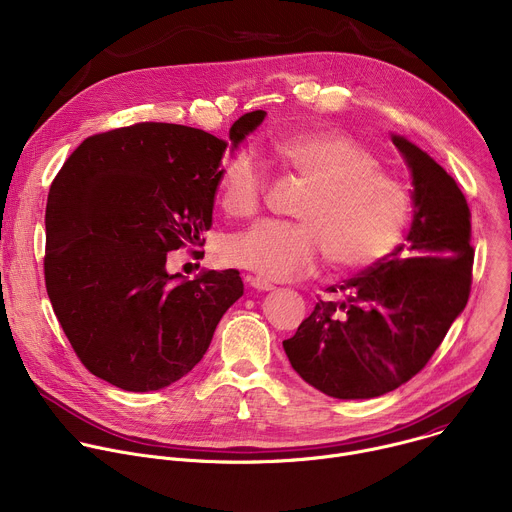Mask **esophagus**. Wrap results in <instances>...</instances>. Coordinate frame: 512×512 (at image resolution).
<instances>
[{"label": "esophagus", "mask_w": 512, "mask_h": 512, "mask_svg": "<svg viewBox=\"0 0 512 512\" xmlns=\"http://www.w3.org/2000/svg\"><path fill=\"white\" fill-rule=\"evenodd\" d=\"M247 283H249L251 287L259 289V291H269V289H273V283L267 281V279H263V277H259V275H249V277H247Z\"/></svg>", "instance_id": "obj_1"}]
</instances>
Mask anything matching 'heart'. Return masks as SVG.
I'll list each match as a JSON object with an SVG mask.
<instances>
[{"label": "heart", "mask_w": 512, "mask_h": 512, "mask_svg": "<svg viewBox=\"0 0 512 512\" xmlns=\"http://www.w3.org/2000/svg\"><path fill=\"white\" fill-rule=\"evenodd\" d=\"M275 160L308 182L294 214L298 223L261 221L225 245V259L263 279L308 275L320 259L338 271H360L385 259L411 218L407 184L381 168L367 145L350 135L310 129L271 141ZM267 194L253 156H233L218 174V202L233 218H251Z\"/></svg>", "instance_id": "obj_1"}]
</instances>
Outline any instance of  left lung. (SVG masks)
Returning a JSON list of instances; mask_svg holds the SVG:
<instances>
[{"label": "left lung", "mask_w": 512, "mask_h": 512, "mask_svg": "<svg viewBox=\"0 0 512 512\" xmlns=\"http://www.w3.org/2000/svg\"><path fill=\"white\" fill-rule=\"evenodd\" d=\"M413 176L409 245L328 287L283 340L294 371L336 399H371L413 379L466 308L474 249L458 184L417 145L393 135Z\"/></svg>", "instance_id": "1"}]
</instances>
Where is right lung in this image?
<instances>
[{
    "label": "right lung",
    "mask_w": 512,
    "mask_h": 512,
    "mask_svg": "<svg viewBox=\"0 0 512 512\" xmlns=\"http://www.w3.org/2000/svg\"><path fill=\"white\" fill-rule=\"evenodd\" d=\"M263 117H239L229 129L233 145ZM225 150L202 129L143 121L87 137L52 180L46 291L95 377L135 393L176 383L243 296L237 269L192 281L166 271L170 251L204 255Z\"/></svg>",
    "instance_id": "add662e5"
}]
</instances>
